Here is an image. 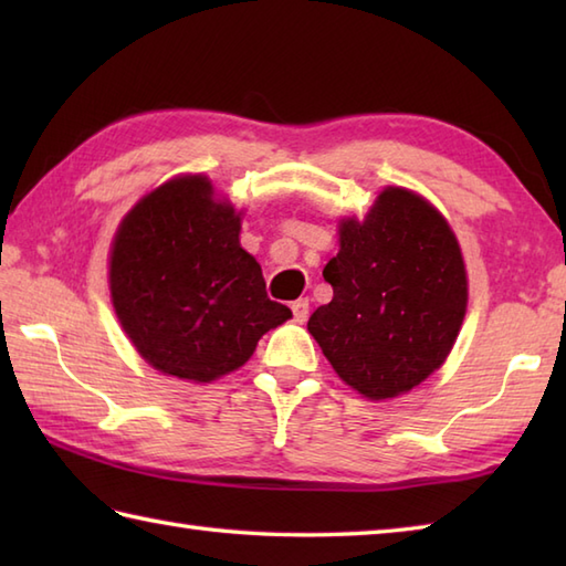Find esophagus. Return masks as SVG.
<instances>
[{"label": "esophagus", "mask_w": 566, "mask_h": 566, "mask_svg": "<svg viewBox=\"0 0 566 566\" xmlns=\"http://www.w3.org/2000/svg\"><path fill=\"white\" fill-rule=\"evenodd\" d=\"M292 311H294V318L298 323H304L308 318V298H296L292 304Z\"/></svg>", "instance_id": "obj_1"}]
</instances>
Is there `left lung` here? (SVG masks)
<instances>
[{
    "label": "left lung",
    "mask_w": 566,
    "mask_h": 566,
    "mask_svg": "<svg viewBox=\"0 0 566 566\" xmlns=\"http://www.w3.org/2000/svg\"><path fill=\"white\" fill-rule=\"evenodd\" d=\"M338 231V255L323 268L333 298L311 314L308 333L347 387L394 399L452 350L467 311L462 250L444 216L401 187Z\"/></svg>",
    "instance_id": "left-lung-1"
}]
</instances>
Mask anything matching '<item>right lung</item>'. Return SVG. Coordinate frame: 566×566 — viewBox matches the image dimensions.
I'll return each instance as SVG.
<instances>
[{"instance_id": "1", "label": "right lung", "mask_w": 566, "mask_h": 566, "mask_svg": "<svg viewBox=\"0 0 566 566\" xmlns=\"http://www.w3.org/2000/svg\"><path fill=\"white\" fill-rule=\"evenodd\" d=\"M240 213L209 177L153 189L118 226L112 304L138 355L167 377L213 381L243 367L292 311L264 292L258 260L240 248Z\"/></svg>"}]
</instances>
